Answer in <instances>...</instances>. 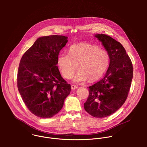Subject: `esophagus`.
I'll return each instance as SVG.
<instances>
[{
  "label": "esophagus",
  "instance_id": "1",
  "mask_svg": "<svg viewBox=\"0 0 147 147\" xmlns=\"http://www.w3.org/2000/svg\"><path fill=\"white\" fill-rule=\"evenodd\" d=\"M71 87L72 90H76V89L78 88V87L77 86H75V85H71Z\"/></svg>",
  "mask_w": 147,
  "mask_h": 147
}]
</instances>
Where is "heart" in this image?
<instances>
[{
	"instance_id": "heart-1",
	"label": "heart",
	"mask_w": 147,
	"mask_h": 147,
	"mask_svg": "<svg viewBox=\"0 0 147 147\" xmlns=\"http://www.w3.org/2000/svg\"><path fill=\"white\" fill-rule=\"evenodd\" d=\"M57 62L65 78L71 79L78 69L79 71L73 79L74 82H84L87 79L92 82L105 73L110 63V55L98 46L81 43L71 45L69 54L59 53Z\"/></svg>"
}]
</instances>
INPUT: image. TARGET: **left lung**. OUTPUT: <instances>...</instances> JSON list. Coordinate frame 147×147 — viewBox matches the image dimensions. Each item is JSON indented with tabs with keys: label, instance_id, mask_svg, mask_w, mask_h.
I'll return each instance as SVG.
<instances>
[{
	"label": "left lung",
	"instance_id": "1",
	"mask_svg": "<svg viewBox=\"0 0 147 147\" xmlns=\"http://www.w3.org/2000/svg\"><path fill=\"white\" fill-rule=\"evenodd\" d=\"M95 36L110 55L106 75L90 86L89 96L84 103L85 110L95 117L109 116L116 112L126 100L133 76L132 62L123 45L105 34Z\"/></svg>",
	"mask_w": 147,
	"mask_h": 147
}]
</instances>
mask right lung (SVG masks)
<instances>
[{"mask_svg": "<svg viewBox=\"0 0 147 147\" xmlns=\"http://www.w3.org/2000/svg\"><path fill=\"white\" fill-rule=\"evenodd\" d=\"M67 37L49 35L38 38L21 59L17 72L18 91L28 110L41 118H50L62 108L70 84L57 66Z\"/></svg>", "mask_w": 147, "mask_h": 147, "instance_id": "obj_1", "label": "right lung"}]
</instances>
